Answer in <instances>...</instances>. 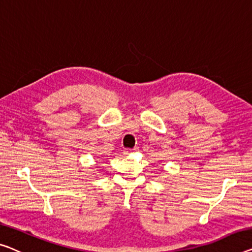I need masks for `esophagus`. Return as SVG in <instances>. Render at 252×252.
I'll list each match as a JSON object with an SVG mask.
<instances>
[{
  "label": "esophagus",
  "instance_id": "1",
  "mask_svg": "<svg viewBox=\"0 0 252 252\" xmlns=\"http://www.w3.org/2000/svg\"><path fill=\"white\" fill-rule=\"evenodd\" d=\"M137 150H138V148H133V149L126 148V149H125V150H123V153H125V155H129V154H131V153H133V152H137Z\"/></svg>",
  "mask_w": 252,
  "mask_h": 252
}]
</instances>
